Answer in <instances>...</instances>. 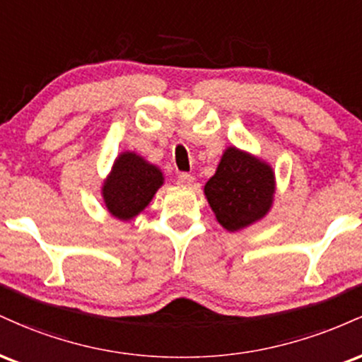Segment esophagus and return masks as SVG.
I'll use <instances>...</instances> for the list:
<instances>
[{"instance_id": "34e87169", "label": "esophagus", "mask_w": 362, "mask_h": 362, "mask_svg": "<svg viewBox=\"0 0 362 362\" xmlns=\"http://www.w3.org/2000/svg\"><path fill=\"white\" fill-rule=\"evenodd\" d=\"M178 184L184 185V187H189L194 184V177L190 175V173H178Z\"/></svg>"}]
</instances>
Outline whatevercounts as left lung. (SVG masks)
Wrapping results in <instances>:
<instances>
[{
    "mask_svg": "<svg viewBox=\"0 0 362 362\" xmlns=\"http://www.w3.org/2000/svg\"><path fill=\"white\" fill-rule=\"evenodd\" d=\"M276 175L267 161L236 146L224 149L216 173L204 185L211 209L228 231H240L269 214Z\"/></svg>",
    "mask_w": 362,
    "mask_h": 362,
    "instance_id": "obj_1",
    "label": "left lung"
}]
</instances>
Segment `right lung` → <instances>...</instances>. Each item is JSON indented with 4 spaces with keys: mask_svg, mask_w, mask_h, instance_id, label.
<instances>
[{
    "mask_svg": "<svg viewBox=\"0 0 362 362\" xmlns=\"http://www.w3.org/2000/svg\"><path fill=\"white\" fill-rule=\"evenodd\" d=\"M163 182V172L156 165L134 151L120 153L102 185L107 211L120 221H131L146 209Z\"/></svg>",
    "mask_w": 362,
    "mask_h": 362,
    "instance_id": "1",
    "label": "right lung"
}]
</instances>
